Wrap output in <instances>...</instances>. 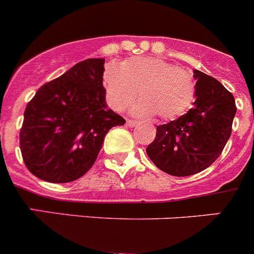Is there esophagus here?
<instances>
[{
	"label": "esophagus",
	"instance_id": "1",
	"mask_svg": "<svg viewBox=\"0 0 254 254\" xmlns=\"http://www.w3.org/2000/svg\"><path fill=\"white\" fill-rule=\"evenodd\" d=\"M138 124V123H136V120H132V119H127V125L129 127H135V125Z\"/></svg>",
	"mask_w": 254,
	"mask_h": 254
}]
</instances>
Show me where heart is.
<instances>
[{
	"instance_id": "heart-1",
	"label": "heart",
	"mask_w": 254,
	"mask_h": 254,
	"mask_svg": "<svg viewBox=\"0 0 254 254\" xmlns=\"http://www.w3.org/2000/svg\"><path fill=\"white\" fill-rule=\"evenodd\" d=\"M106 98L111 108L124 110L139 95L134 113L163 120L183 115L195 99V80L188 68L159 58H132L104 72Z\"/></svg>"
}]
</instances>
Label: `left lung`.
Masks as SVG:
<instances>
[{
  "mask_svg": "<svg viewBox=\"0 0 254 254\" xmlns=\"http://www.w3.org/2000/svg\"><path fill=\"white\" fill-rule=\"evenodd\" d=\"M194 106L177 120L156 127L146 148L151 162L174 177L207 169L223 151L232 132L237 106L233 95L214 77L194 70Z\"/></svg>",
  "mask_w": 254,
  "mask_h": 254,
  "instance_id": "8db88e82",
  "label": "left lung"
}]
</instances>
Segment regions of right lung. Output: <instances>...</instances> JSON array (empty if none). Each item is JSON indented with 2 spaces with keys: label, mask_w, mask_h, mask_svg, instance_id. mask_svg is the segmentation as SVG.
Masks as SVG:
<instances>
[{
  "label": "right lung",
  "mask_w": 254,
  "mask_h": 254,
  "mask_svg": "<svg viewBox=\"0 0 254 254\" xmlns=\"http://www.w3.org/2000/svg\"><path fill=\"white\" fill-rule=\"evenodd\" d=\"M104 59H87L42 85L26 106L20 149L26 168L50 183H68L89 172L109 130L124 125L108 109Z\"/></svg>",
  "instance_id": "add662e5"
}]
</instances>
